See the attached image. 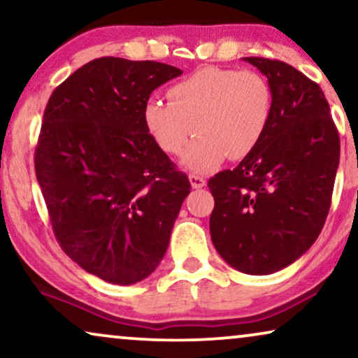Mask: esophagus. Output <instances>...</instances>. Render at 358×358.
<instances>
[{"label": "esophagus", "instance_id": "34e87169", "mask_svg": "<svg viewBox=\"0 0 358 358\" xmlns=\"http://www.w3.org/2000/svg\"><path fill=\"white\" fill-rule=\"evenodd\" d=\"M189 180H190V185H192L194 189H202L205 184H207V180L202 176H197V174H189Z\"/></svg>", "mask_w": 358, "mask_h": 358}]
</instances>
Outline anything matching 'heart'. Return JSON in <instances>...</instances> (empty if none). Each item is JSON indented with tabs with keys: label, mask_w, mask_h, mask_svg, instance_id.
Wrapping results in <instances>:
<instances>
[{
	"label": "heart",
	"mask_w": 358,
	"mask_h": 358,
	"mask_svg": "<svg viewBox=\"0 0 358 358\" xmlns=\"http://www.w3.org/2000/svg\"><path fill=\"white\" fill-rule=\"evenodd\" d=\"M169 101L150 99L143 107L146 130L158 148L178 156L197 134L180 164L208 173L224 159H243L257 148L273 115V92L251 70L203 66L176 83Z\"/></svg>",
	"instance_id": "heart-1"
}]
</instances>
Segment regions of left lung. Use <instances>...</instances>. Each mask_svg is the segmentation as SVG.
<instances>
[{
	"instance_id": "obj_1",
	"label": "left lung",
	"mask_w": 358,
	"mask_h": 358,
	"mask_svg": "<svg viewBox=\"0 0 358 358\" xmlns=\"http://www.w3.org/2000/svg\"><path fill=\"white\" fill-rule=\"evenodd\" d=\"M244 62L266 75L273 115L261 143L234 169L208 180L213 246L251 275L282 271L313 246L329 213L339 168V134L324 92L287 63Z\"/></svg>"
}]
</instances>
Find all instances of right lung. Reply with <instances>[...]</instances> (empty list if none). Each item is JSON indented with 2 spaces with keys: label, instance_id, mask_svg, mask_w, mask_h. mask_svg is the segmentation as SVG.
<instances>
[{
  "label": "right lung",
  "instance_id": "add662e5",
  "mask_svg": "<svg viewBox=\"0 0 358 358\" xmlns=\"http://www.w3.org/2000/svg\"><path fill=\"white\" fill-rule=\"evenodd\" d=\"M180 75L159 62L96 58L43 112L36 176L53 233L78 266L115 285L158 267L190 192L143 122L151 92Z\"/></svg>",
  "mask_w": 358,
  "mask_h": 358
}]
</instances>
